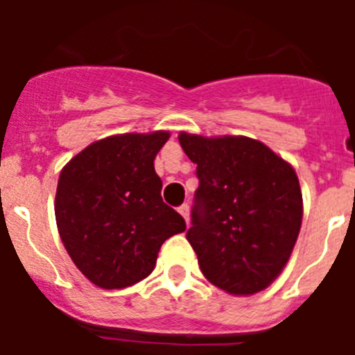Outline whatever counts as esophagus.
Masks as SVG:
<instances>
[{
  "label": "esophagus",
  "instance_id": "1",
  "mask_svg": "<svg viewBox=\"0 0 355 355\" xmlns=\"http://www.w3.org/2000/svg\"><path fill=\"white\" fill-rule=\"evenodd\" d=\"M178 211L181 213V216H183L184 222H187L188 225V218H190V208H188V205H181L180 208H178Z\"/></svg>",
  "mask_w": 355,
  "mask_h": 355
}]
</instances>
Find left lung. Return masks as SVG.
I'll use <instances>...</instances> for the list:
<instances>
[{
  "label": "left lung",
  "mask_w": 355,
  "mask_h": 355,
  "mask_svg": "<svg viewBox=\"0 0 355 355\" xmlns=\"http://www.w3.org/2000/svg\"><path fill=\"white\" fill-rule=\"evenodd\" d=\"M199 188L187 240L205 277L231 295L270 286L302 224V193L290 163L249 137L181 133Z\"/></svg>",
  "instance_id": "8db88e82"
}]
</instances>
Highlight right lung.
I'll list each match as a JSON object with an SVG mask.
<instances>
[{
    "mask_svg": "<svg viewBox=\"0 0 355 355\" xmlns=\"http://www.w3.org/2000/svg\"><path fill=\"white\" fill-rule=\"evenodd\" d=\"M171 135L126 133L97 140L62 168L58 233L74 265L96 286L121 290L155 270L159 247L187 229L162 199L155 158Z\"/></svg>",
    "mask_w": 355,
    "mask_h": 355,
    "instance_id": "1",
    "label": "right lung"
}]
</instances>
